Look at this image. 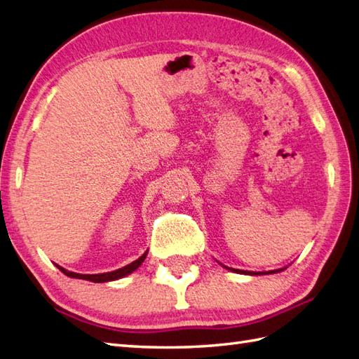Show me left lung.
<instances>
[{"instance_id": "obj_1", "label": "left lung", "mask_w": 359, "mask_h": 359, "mask_svg": "<svg viewBox=\"0 0 359 359\" xmlns=\"http://www.w3.org/2000/svg\"><path fill=\"white\" fill-rule=\"evenodd\" d=\"M231 271L240 272V273H248V275H258V273H252V272H249V271H240V269H231ZM273 272H280V271H269V272H266V273H273Z\"/></svg>"}]
</instances>
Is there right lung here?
Listing matches in <instances>:
<instances>
[{
  "mask_svg": "<svg viewBox=\"0 0 359 359\" xmlns=\"http://www.w3.org/2000/svg\"><path fill=\"white\" fill-rule=\"evenodd\" d=\"M148 252H145L142 257H139L136 262H133L127 266H123V268L118 269V271H111V272H105V273H93V275H86V273H76V272H70L67 271L64 268H61V266H57V269H60L61 272H64L67 277H72V278H82V280H88V281H95V283H104V281H113V280H118V278H122L125 277V275L131 273L133 271H136L139 266L144 263L145 257H147Z\"/></svg>",
  "mask_w": 359,
  "mask_h": 359,
  "instance_id": "1",
  "label": "right lung"
}]
</instances>
